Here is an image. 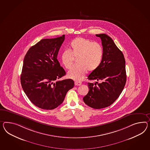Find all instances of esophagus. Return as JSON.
Here are the masks:
<instances>
[{"label": "esophagus", "instance_id": "1", "mask_svg": "<svg viewBox=\"0 0 150 150\" xmlns=\"http://www.w3.org/2000/svg\"><path fill=\"white\" fill-rule=\"evenodd\" d=\"M74 84L76 86H80L81 85V82H79V81H76L75 82H74Z\"/></svg>", "mask_w": 150, "mask_h": 150}]
</instances>
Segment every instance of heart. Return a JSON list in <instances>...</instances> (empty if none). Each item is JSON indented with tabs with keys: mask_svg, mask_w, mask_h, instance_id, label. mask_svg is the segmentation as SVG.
Masks as SVG:
<instances>
[{
	"mask_svg": "<svg viewBox=\"0 0 150 150\" xmlns=\"http://www.w3.org/2000/svg\"><path fill=\"white\" fill-rule=\"evenodd\" d=\"M71 51L64 50L61 60L66 69H70L75 59L78 65L68 72V76L75 81H81L88 70L92 72L100 66L103 59V50L100 43L83 38L74 39L70 43Z\"/></svg>",
	"mask_w": 150,
	"mask_h": 150,
	"instance_id": "obj_1",
	"label": "heart"
}]
</instances>
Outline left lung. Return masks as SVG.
<instances>
[{"label":"left lung","mask_w":150,"mask_h":150,"mask_svg":"<svg viewBox=\"0 0 150 150\" xmlns=\"http://www.w3.org/2000/svg\"><path fill=\"white\" fill-rule=\"evenodd\" d=\"M96 36L101 39L103 56L100 66L88 78L100 83H88L89 91L83 100L89 107L99 109L110 106L117 100L125 86L127 76L122 52L107 35Z\"/></svg>","instance_id":"1"}]
</instances>
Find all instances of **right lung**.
Segmentation results:
<instances>
[{
    "label": "right lung",
    "mask_w": 150,
    "mask_h": 150,
    "mask_svg": "<svg viewBox=\"0 0 150 150\" xmlns=\"http://www.w3.org/2000/svg\"><path fill=\"white\" fill-rule=\"evenodd\" d=\"M65 35L54 39H42L27 52L23 61L21 83L28 98L36 107L52 110L63 102L74 81H58L65 71L57 59Z\"/></svg>",
    "instance_id": "add662e5"
}]
</instances>
